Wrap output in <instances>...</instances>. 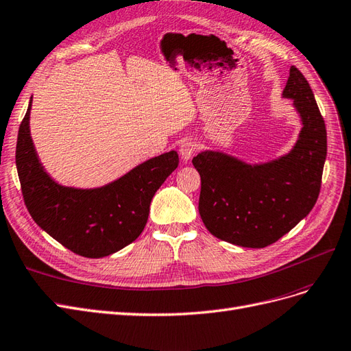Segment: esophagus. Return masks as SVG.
I'll return each instance as SVG.
<instances>
[{
    "mask_svg": "<svg viewBox=\"0 0 351 351\" xmlns=\"http://www.w3.org/2000/svg\"><path fill=\"white\" fill-rule=\"evenodd\" d=\"M197 150H198V144L194 140H186L182 143V145H180L179 153L182 156L184 160H189L191 157L197 153Z\"/></svg>",
    "mask_w": 351,
    "mask_h": 351,
    "instance_id": "esophagus-1",
    "label": "esophagus"
}]
</instances>
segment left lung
Wrapping results in <instances>:
<instances>
[{"label": "left lung", "mask_w": 351, "mask_h": 351, "mask_svg": "<svg viewBox=\"0 0 351 351\" xmlns=\"http://www.w3.org/2000/svg\"><path fill=\"white\" fill-rule=\"evenodd\" d=\"M282 96L293 99L303 123L287 156L255 166L219 152H202L192 159L201 176L199 216L224 242L265 247L306 217L318 199L326 128L309 83L295 65Z\"/></svg>", "instance_id": "1"}]
</instances>
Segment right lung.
Here are the masks:
<instances>
[{
  "label": "right lung",
  "instance_id": "obj_1",
  "mask_svg": "<svg viewBox=\"0 0 351 351\" xmlns=\"http://www.w3.org/2000/svg\"><path fill=\"white\" fill-rule=\"evenodd\" d=\"M30 105L20 123L16 166L32 219L66 250L101 258L134 242L145 228L156 191L179 165L176 152L147 160L97 189L65 188L45 173L29 131Z\"/></svg>",
  "mask_w": 351,
  "mask_h": 351
}]
</instances>
